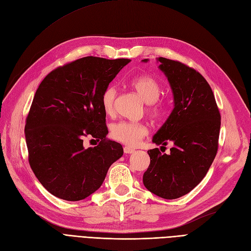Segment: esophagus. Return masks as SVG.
Wrapping results in <instances>:
<instances>
[{"instance_id":"esophagus-1","label":"esophagus","mask_w":251,"mask_h":251,"mask_svg":"<svg viewBox=\"0 0 251 251\" xmlns=\"http://www.w3.org/2000/svg\"><path fill=\"white\" fill-rule=\"evenodd\" d=\"M124 151L126 154H133L134 151H135V150L134 149H131V148H128V147H125L124 148Z\"/></svg>"}]
</instances>
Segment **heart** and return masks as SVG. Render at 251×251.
Returning a JSON list of instances; mask_svg holds the SVG:
<instances>
[{
	"mask_svg": "<svg viewBox=\"0 0 251 251\" xmlns=\"http://www.w3.org/2000/svg\"><path fill=\"white\" fill-rule=\"evenodd\" d=\"M132 88L137 92L142 100L149 103V112L151 116L160 117L164 112V105L157 102L160 96L161 88L159 82L150 75H140L131 80ZM117 94L115 87L109 86L104 89L101 95V107L107 114L114 112V103ZM112 137L128 147H137L142 139L149 134V126L143 123L132 121H119L113 125L111 128Z\"/></svg>",
	"mask_w": 251,
	"mask_h": 251,
	"instance_id": "1",
	"label": "heart"
}]
</instances>
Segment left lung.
<instances>
[{
	"label": "left lung",
	"instance_id": "1",
	"mask_svg": "<svg viewBox=\"0 0 251 251\" xmlns=\"http://www.w3.org/2000/svg\"><path fill=\"white\" fill-rule=\"evenodd\" d=\"M149 59H142L148 63ZM174 96V109L154 135L153 142L166 146L170 154L148 151L151 163L143 184L163 199H177L198 185L208 172L218 151L221 115L208 82L192 68L158 57Z\"/></svg>",
	"mask_w": 251,
	"mask_h": 251
}]
</instances>
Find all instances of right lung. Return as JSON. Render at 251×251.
Listing matches in <instances>:
<instances>
[{
  "instance_id": "obj_1",
  "label": "right lung",
  "mask_w": 251,
  "mask_h": 251,
  "mask_svg": "<svg viewBox=\"0 0 251 251\" xmlns=\"http://www.w3.org/2000/svg\"><path fill=\"white\" fill-rule=\"evenodd\" d=\"M127 58L87 56L50 72L37 88L26 119L30 166L53 196L79 201L96 192L110 166L124 155L121 144L107 139L101 95ZM92 135L96 147L83 139Z\"/></svg>"
}]
</instances>
